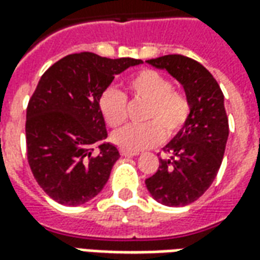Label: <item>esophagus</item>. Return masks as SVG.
<instances>
[{
  "label": "esophagus",
  "mask_w": 260,
  "mask_h": 260,
  "mask_svg": "<svg viewBox=\"0 0 260 260\" xmlns=\"http://www.w3.org/2000/svg\"><path fill=\"white\" fill-rule=\"evenodd\" d=\"M119 153H121V156H125V157H129V156H136V154H139V152H131V150H125V149H121Z\"/></svg>",
  "instance_id": "1"
}]
</instances>
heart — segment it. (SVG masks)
Returning <instances> with one entry per match:
<instances>
[{
	"label": "heart",
	"mask_w": 260,
	"mask_h": 260,
	"mask_svg": "<svg viewBox=\"0 0 260 260\" xmlns=\"http://www.w3.org/2000/svg\"><path fill=\"white\" fill-rule=\"evenodd\" d=\"M126 87L135 99L147 102L145 124H131L113 134L114 143L125 150L139 152L163 142L164 132L174 136L191 115V102L184 91L173 89V82L154 69H141L131 75ZM103 118L110 126L124 124L128 115V100L115 87L104 89L99 99Z\"/></svg>",
	"instance_id": "1"
}]
</instances>
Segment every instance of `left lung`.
<instances>
[{
    "label": "left lung",
    "mask_w": 260,
    "mask_h": 260,
    "mask_svg": "<svg viewBox=\"0 0 260 260\" xmlns=\"http://www.w3.org/2000/svg\"><path fill=\"white\" fill-rule=\"evenodd\" d=\"M146 62L166 69L184 86L191 115L164 147L169 158H160L157 171L145 184L150 195L166 206H186L207 191L223 161L229 138L223 91L213 75L189 57L170 54Z\"/></svg>",
    "instance_id": "obj_1"
}]
</instances>
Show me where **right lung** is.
I'll list each match as a JSON object with an SVG mask.
<instances>
[{
  "mask_svg": "<svg viewBox=\"0 0 260 260\" xmlns=\"http://www.w3.org/2000/svg\"><path fill=\"white\" fill-rule=\"evenodd\" d=\"M142 59L69 54L43 74L26 110L27 161L51 199L78 206L100 193L118 149L107 138L99 99L115 75Z\"/></svg>",
  "mask_w": 260,
  "mask_h": 260,
  "instance_id": "obj_1",
  "label": "right lung"
}]
</instances>
